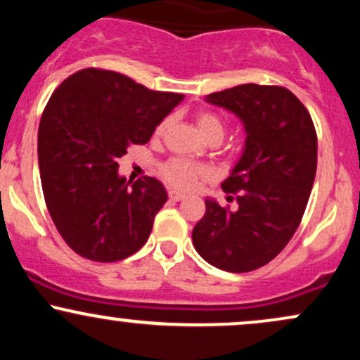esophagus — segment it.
<instances>
[{"mask_svg":"<svg viewBox=\"0 0 360 360\" xmlns=\"http://www.w3.org/2000/svg\"><path fill=\"white\" fill-rule=\"evenodd\" d=\"M169 198H171L172 201H181L184 198V194L183 193H179V191H169Z\"/></svg>","mask_w":360,"mask_h":360,"instance_id":"obj_1","label":"esophagus"}]
</instances>
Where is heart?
<instances>
[{"label": "heart", "mask_w": 360, "mask_h": 360, "mask_svg": "<svg viewBox=\"0 0 360 360\" xmlns=\"http://www.w3.org/2000/svg\"><path fill=\"white\" fill-rule=\"evenodd\" d=\"M196 123L198 128H200L201 135L208 140V142H221L223 137H225L226 125L225 122L218 117V115L212 113V111H200L196 115ZM169 127V118H164L159 125L155 127L154 135L155 137H162L164 131L167 130ZM164 179L167 181L171 186H176L179 189H191L196 181L200 177L206 176L208 169L205 166H200V164H193L186 159H179V157H174V159L167 160L164 164L162 169Z\"/></svg>", "instance_id": "1"}]
</instances>
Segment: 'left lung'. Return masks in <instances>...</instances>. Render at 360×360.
Listing matches in <instances>:
<instances>
[{
	"instance_id": "8db88e82",
	"label": "left lung",
	"mask_w": 360,
	"mask_h": 360,
	"mask_svg": "<svg viewBox=\"0 0 360 360\" xmlns=\"http://www.w3.org/2000/svg\"><path fill=\"white\" fill-rule=\"evenodd\" d=\"M206 101L237 115L247 140L221 183L223 191L237 194V208L206 200L193 229L194 249L221 271H255L288 245L307 210L316 174L315 125L283 86L240 84L208 94Z\"/></svg>"
}]
</instances>
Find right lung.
<instances>
[{
	"mask_svg": "<svg viewBox=\"0 0 360 360\" xmlns=\"http://www.w3.org/2000/svg\"><path fill=\"white\" fill-rule=\"evenodd\" d=\"M183 98L98 68L52 93L39 125L40 179L53 225L81 257L117 262L147 242L167 193L150 176L130 188L118 159L147 143Z\"/></svg>",
	"mask_w": 360,
	"mask_h": 360,
	"instance_id": "obj_1",
	"label": "right lung"
}]
</instances>
